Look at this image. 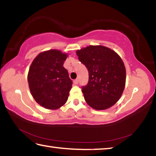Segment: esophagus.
Segmentation results:
<instances>
[{"label":"esophagus","mask_w":156,"mask_h":156,"mask_svg":"<svg viewBox=\"0 0 156 156\" xmlns=\"http://www.w3.org/2000/svg\"><path fill=\"white\" fill-rule=\"evenodd\" d=\"M78 80H77V79L73 80V84H78Z\"/></svg>","instance_id":"1"}]
</instances>
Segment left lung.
Returning a JSON list of instances; mask_svg holds the SVG:
<instances>
[{"label": "left lung", "mask_w": 156, "mask_h": 156, "mask_svg": "<svg viewBox=\"0 0 156 156\" xmlns=\"http://www.w3.org/2000/svg\"><path fill=\"white\" fill-rule=\"evenodd\" d=\"M89 72L87 85L82 91L84 100L96 110L109 109L122 96L126 69L117 53L103 45H90L76 51Z\"/></svg>", "instance_id": "left-lung-1"}]
</instances>
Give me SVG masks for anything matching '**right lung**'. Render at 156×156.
<instances>
[{"label": "right lung", "instance_id": "right-lung-1", "mask_svg": "<svg viewBox=\"0 0 156 156\" xmlns=\"http://www.w3.org/2000/svg\"><path fill=\"white\" fill-rule=\"evenodd\" d=\"M67 57V53L50 49L37 55L30 65L27 75L30 92L45 109H59L68 99L72 81L63 67Z\"/></svg>", "mask_w": 156, "mask_h": 156}]
</instances>
